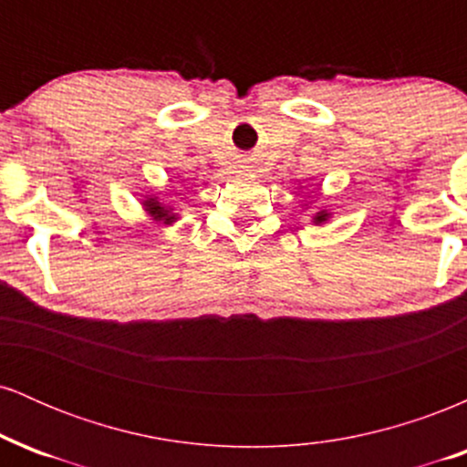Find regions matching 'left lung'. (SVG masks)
I'll list each match as a JSON object with an SVG mask.
<instances>
[{
	"label": "left lung",
	"mask_w": 467,
	"mask_h": 467,
	"mask_svg": "<svg viewBox=\"0 0 467 467\" xmlns=\"http://www.w3.org/2000/svg\"><path fill=\"white\" fill-rule=\"evenodd\" d=\"M305 206H307V203H305ZM307 208H309V206H307ZM331 215H334V213H331L327 206L318 208V211H316L314 215H312V223H314V226H323V223L329 222Z\"/></svg>",
	"instance_id": "1"
}]
</instances>
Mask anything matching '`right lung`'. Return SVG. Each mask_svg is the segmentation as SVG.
<instances>
[{
  "mask_svg": "<svg viewBox=\"0 0 467 467\" xmlns=\"http://www.w3.org/2000/svg\"><path fill=\"white\" fill-rule=\"evenodd\" d=\"M142 211L147 213V217L151 219L155 226H173L175 222H180V213L175 211V206L171 202H166L160 197V192H147L140 195Z\"/></svg>",
  "mask_w": 467,
  "mask_h": 467,
  "instance_id": "1",
  "label": "right lung"
}]
</instances>
